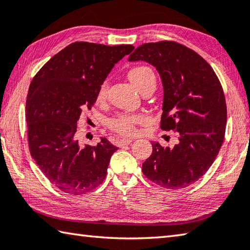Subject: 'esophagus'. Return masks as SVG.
Instances as JSON below:
<instances>
[{"label":"esophagus","mask_w":250,"mask_h":250,"mask_svg":"<svg viewBox=\"0 0 250 250\" xmlns=\"http://www.w3.org/2000/svg\"><path fill=\"white\" fill-rule=\"evenodd\" d=\"M132 141H131L130 139H120L118 140V146L119 147H124V146H126V145H129Z\"/></svg>","instance_id":"obj_1"}]
</instances>
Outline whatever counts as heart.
Here are the masks:
<instances>
[{
  "instance_id": "obj_1",
  "label": "heart",
  "mask_w": 250,
  "mask_h": 250,
  "mask_svg": "<svg viewBox=\"0 0 250 250\" xmlns=\"http://www.w3.org/2000/svg\"><path fill=\"white\" fill-rule=\"evenodd\" d=\"M129 80L142 90L145 86L149 84L155 85V74L149 66L139 65L132 67L128 73ZM107 94V84L104 83L98 90L97 98L98 101H104ZM144 120V117L139 113L120 112L111 117L108 120V126L113 132H117L122 135H132L135 133V125L141 124Z\"/></svg>"
}]
</instances>
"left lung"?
I'll use <instances>...</instances> for the list:
<instances>
[{
  "label": "left lung",
  "mask_w": 250,
  "mask_h": 250,
  "mask_svg": "<svg viewBox=\"0 0 250 250\" xmlns=\"http://www.w3.org/2000/svg\"><path fill=\"white\" fill-rule=\"evenodd\" d=\"M128 60L156 67L164 87L161 129L177 135L174 147L152 143L143 174L167 189L188 187L206 174L223 144L228 111L220 80L201 56L176 42L144 43Z\"/></svg>",
  "instance_id": "obj_1"
}]
</instances>
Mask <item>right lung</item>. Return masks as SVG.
<instances>
[{"mask_svg": "<svg viewBox=\"0 0 250 250\" xmlns=\"http://www.w3.org/2000/svg\"><path fill=\"white\" fill-rule=\"evenodd\" d=\"M134 49L76 42L53 56L31 81L26 99L30 155L63 192H90L106 178L117 151L106 138L81 146L75 138L81 113L90 109L116 63Z\"/></svg>", "mask_w": 250, "mask_h": 250, "instance_id": "1", "label": "right lung"}]
</instances>
